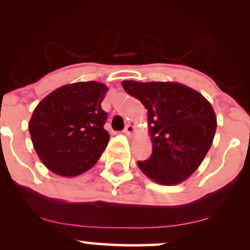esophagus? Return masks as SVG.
<instances>
[{
	"mask_svg": "<svg viewBox=\"0 0 250 250\" xmlns=\"http://www.w3.org/2000/svg\"><path fill=\"white\" fill-rule=\"evenodd\" d=\"M135 131H136V128H135V125H128L125 129V133L127 134L128 136H131V135H133Z\"/></svg>",
	"mask_w": 250,
	"mask_h": 250,
	"instance_id": "34e87169",
	"label": "esophagus"
}]
</instances>
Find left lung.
Wrapping results in <instances>:
<instances>
[{
    "label": "left lung",
    "instance_id": "1",
    "mask_svg": "<svg viewBox=\"0 0 250 250\" xmlns=\"http://www.w3.org/2000/svg\"><path fill=\"white\" fill-rule=\"evenodd\" d=\"M148 110L153 153L139 168L162 186L183 182L200 167L213 143L216 115L209 101L179 82L123 81Z\"/></svg>",
    "mask_w": 250,
    "mask_h": 250
}]
</instances>
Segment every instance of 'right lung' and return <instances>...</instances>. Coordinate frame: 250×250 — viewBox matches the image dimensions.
Returning <instances> with one entry per match:
<instances>
[{
	"label": "right lung",
	"mask_w": 250,
	"mask_h": 250,
	"mask_svg": "<svg viewBox=\"0 0 250 250\" xmlns=\"http://www.w3.org/2000/svg\"><path fill=\"white\" fill-rule=\"evenodd\" d=\"M108 87L96 81L65 84L37 104L28 125L40 160L60 176L81 175L95 166L109 142L101 102Z\"/></svg>",
	"instance_id": "right-lung-1"
}]
</instances>
